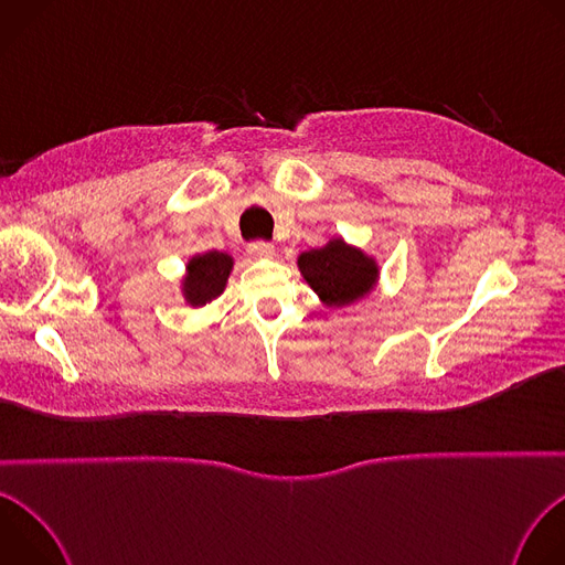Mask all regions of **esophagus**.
Returning <instances> with one entry per match:
<instances>
[{
  "label": "esophagus",
  "instance_id": "esophagus-1",
  "mask_svg": "<svg viewBox=\"0 0 565 565\" xmlns=\"http://www.w3.org/2000/svg\"><path fill=\"white\" fill-rule=\"evenodd\" d=\"M248 253H250V257H255V259H266V257H273V255H275V246H273V244H266V241H255V244L248 246Z\"/></svg>",
  "mask_w": 565,
  "mask_h": 565
}]
</instances>
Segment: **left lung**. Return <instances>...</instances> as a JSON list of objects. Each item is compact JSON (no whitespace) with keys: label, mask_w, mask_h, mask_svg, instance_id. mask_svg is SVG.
Returning <instances> with one entry per match:
<instances>
[{"label":"left lung","mask_w":565,"mask_h":565,"mask_svg":"<svg viewBox=\"0 0 565 565\" xmlns=\"http://www.w3.org/2000/svg\"><path fill=\"white\" fill-rule=\"evenodd\" d=\"M297 268L317 299L329 308H344L366 299L380 281L377 259L347 244L342 236L329 238L321 248L301 253Z\"/></svg>","instance_id":"1"}]
</instances>
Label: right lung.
I'll list each match as a JSON object with an SVG mask.
<instances>
[{
  "label": "right lung",
  "mask_w": 565,
  "mask_h": 565,
  "mask_svg": "<svg viewBox=\"0 0 565 565\" xmlns=\"http://www.w3.org/2000/svg\"><path fill=\"white\" fill-rule=\"evenodd\" d=\"M234 268V257L227 253L210 250L192 255L185 264V275L181 277V295L188 306L201 308L214 301L227 286Z\"/></svg>",
  "instance_id": "1"
}]
</instances>
